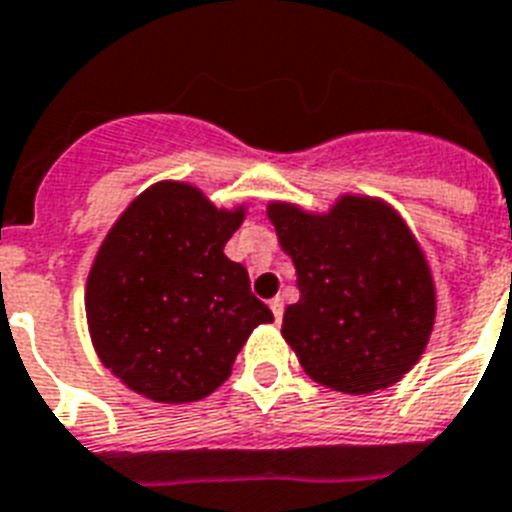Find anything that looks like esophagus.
<instances>
[{
    "label": "esophagus",
    "mask_w": 512,
    "mask_h": 512,
    "mask_svg": "<svg viewBox=\"0 0 512 512\" xmlns=\"http://www.w3.org/2000/svg\"><path fill=\"white\" fill-rule=\"evenodd\" d=\"M270 310H273V318H276V323H281V318H284V299L281 297L270 299Z\"/></svg>",
    "instance_id": "1"
}]
</instances>
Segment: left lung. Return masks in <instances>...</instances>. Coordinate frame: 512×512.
Listing matches in <instances>:
<instances>
[{"instance_id":"1","label":"left lung","mask_w":512,"mask_h":512,"mask_svg":"<svg viewBox=\"0 0 512 512\" xmlns=\"http://www.w3.org/2000/svg\"><path fill=\"white\" fill-rule=\"evenodd\" d=\"M265 213L297 270L281 336L302 371L342 394L397 384L436 321L434 273L407 220L368 194H339L323 213L270 199Z\"/></svg>"}]
</instances>
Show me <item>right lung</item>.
<instances>
[{
  "instance_id": "1",
  "label": "right lung",
  "mask_w": 512,
  "mask_h": 512,
  "mask_svg": "<svg viewBox=\"0 0 512 512\" xmlns=\"http://www.w3.org/2000/svg\"><path fill=\"white\" fill-rule=\"evenodd\" d=\"M247 202L215 207L186 181H157L128 202L86 278L94 352L120 384L162 405L205 400L273 313L223 247Z\"/></svg>"
}]
</instances>
